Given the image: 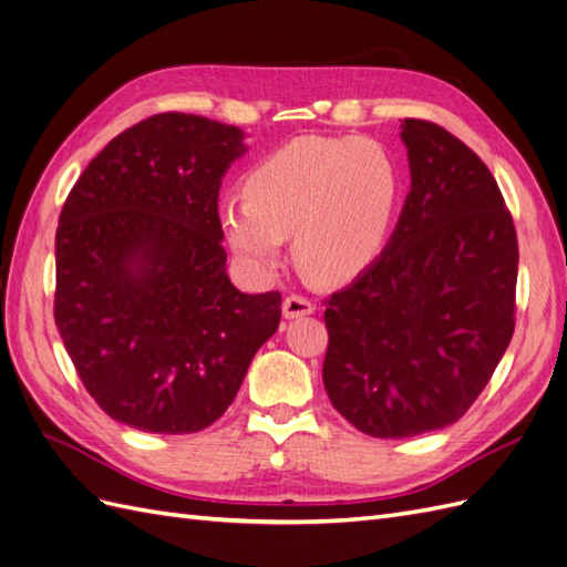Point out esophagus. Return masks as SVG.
Segmentation results:
<instances>
[{
    "label": "esophagus",
    "instance_id": "1",
    "mask_svg": "<svg viewBox=\"0 0 567 567\" xmlns=\"http://www.w3.org/2000/svg\"><path fill=\"white\" fill-rule=\"evenodd\" d=\"M317 310L315 302L310 298H302V296H288L284 300V317L286 319H300L312 315Z\"/></svg>",
    "mask_w": 567,
    "mask_h": 567
}]
</instances>
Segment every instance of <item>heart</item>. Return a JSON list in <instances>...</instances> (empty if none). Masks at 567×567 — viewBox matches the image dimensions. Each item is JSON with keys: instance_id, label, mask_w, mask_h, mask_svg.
Segmentation results:
<instances>
[{"instance_id": "heart-1", "label": "heart", "mask_w": 567, "mask_h": 567, "mask_svg": "<svg viewBox=\"0 0 567 567\" xmlns=\"http://www.w3.org/2000/svg\"><path fill=\"white\" fill-rule=\"evenodd\" d=\"M402 198L392 153L369 136H298L257 163L246 196L219 205V227L252 271H271L296 236L300 265L340 284L367 271L388 246Z\"/></svg>"}]
</instances>
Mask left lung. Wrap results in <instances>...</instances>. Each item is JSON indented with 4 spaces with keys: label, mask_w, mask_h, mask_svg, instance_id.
<instances>
[{
    "label": "left lung",
    "mask_w": 567,
    "mask_h": 567,
    "mask_svg": "<svg viewBox=\"0 0 567 567\" xmlns=\"http://www.w3.org/2000/svg\"><path fill=\"white\" fill-rule=\"evenodd\" d=\"M411 188L385 250L326 307L323 388L371 437L442 431L513 336L518 238L487 165L435 123H402Z\"/></svg>",
    "instance_id": "8db88e82"
}]
</instances>
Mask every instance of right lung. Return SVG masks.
Listing matches in <instances>:
<instances>
[{
  "instance_id": "right-lung-1",
  "label": "right lung",
  "mask_w": 567,
  "mask_h": 567,
  "mask_svg": "<svg viewBox=\"0 0 567 567\" xmlns=\"http://www.w3.org/2000/svg\"><path fill=\"white\" fill-rule=\"evenodd\" d=\"M246 134L161 113L117 134L59 217L54 319L84 388L144 433L213 425L277 333L279 293L227 274L217 196Z\"/></svg>"
}]
</instances>
